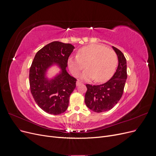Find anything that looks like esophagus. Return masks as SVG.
I'll list each match as a JSON object with an SVG mask.
<instances>
[{
    "instance_id": "obj_1",
    "label": "esophagus",
    "mask_w": 156,
    "mask_h": 156,
    "mask_svg": "<svg viewBox=\"0 0 156 156\" xmlns=\"http://www.w3.org/2000/svg\"><path fill=\"white\" fill-rule=\"evenodd\" d=\"M81 84H83L81 81H77V83H76V85L77 86H79V85H81Z\"/></svg>"
}]
</instances>
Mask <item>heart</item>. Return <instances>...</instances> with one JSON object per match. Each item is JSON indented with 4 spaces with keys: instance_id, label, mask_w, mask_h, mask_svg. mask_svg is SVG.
Wrapping results in <instances>:
<instances>
[{
    "instance_id": "obj_1",
    "label": "heart",
    "mask_w": 156,
    "mask_h": 156,
    "mask_svg": "<svg viewBox=\"0 0 156 156\" xmlns=\"http://www.w3.org/2000/svg\"><path fill=\"white\" fill-rule=\"evenodd\" d=\"M81 78L94 79L97 83L109 80L115 74L118 65L117 55L114 51L105 46L92 44L79 49L77 56H69L68 66L70 72L77 77L85 68Z\"/></svg>"
}]
</instances>
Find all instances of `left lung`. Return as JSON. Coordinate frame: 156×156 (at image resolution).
I'll list each match as a JSON object with an SVG mask.
<instances>
[{
    "label": "left lung",
    "instance_id": "8db88e82",
    "mask_svg": "<svg viewBox=\"0 0 156 156\" xmlns=\"http://www.w3.org/2000/svg\"><path fill=\"white\" fill-rule=\"evenodd\" d=\"M119 59L116 72L110 80L100 85L87 84L84 102L90 109L96 112L111 110L123 94L127 79V63L124 54L112 46Z\"/></svg>",
    "mask_w": 156,
    "mask_h": 156
}]
</instances>
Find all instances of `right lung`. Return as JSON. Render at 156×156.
<instances>
[{
  "mask_svg": "<svg viewBox=\"0 0 156 156\" xmlns=\"http://www.w3.org/2000/svg\"><path fill=\"white\" fill-rule=\"evenodd\" d=\"M75 49L70 44L53 41L37 52L29 72L32 95L37 105L51 115H58L68 107L69 96L76 87L77 79L67 72L68 59ZM56 65L61 72L49 80L46 71Z\"/></svg>",
  "mask_w": 156,
  "mask_h": 156,
  "instance_id": "1",
  "label": "right lung"
}]
</instances>
